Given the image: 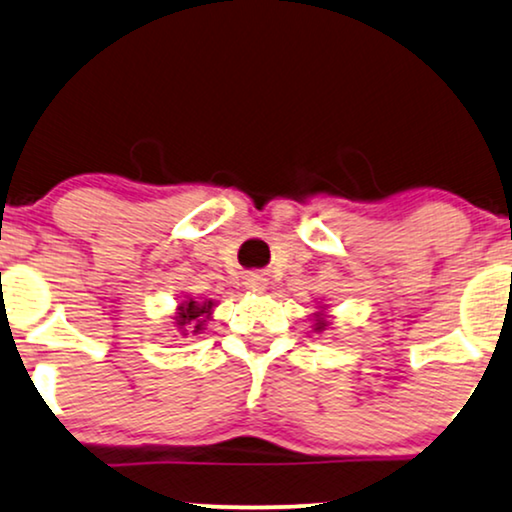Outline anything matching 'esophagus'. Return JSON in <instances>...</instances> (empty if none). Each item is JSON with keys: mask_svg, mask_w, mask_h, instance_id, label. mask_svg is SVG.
Segmentation results:
<instances>
[{"mask_svg": "<svg viewBox=\"0 0 512 512\" xmlns=\"http://www.w3.org/2000/svg\"><path fill=\"white\" fill-rule=\"evenodd\" d=\"M245 288L255 290V293H262V290L267 288V278H264L262 274H250L248 278H245Z\"/></svg>", "mask_w": 512, "mask_h": 512, "instance_id": "obj_1", "label": "esophagus"}]
</instances>
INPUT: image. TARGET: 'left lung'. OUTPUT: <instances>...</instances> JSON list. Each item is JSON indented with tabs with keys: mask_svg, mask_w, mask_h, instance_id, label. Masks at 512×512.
Returning a JSON list of instances; mask_svg holds the SVG:
<instances>
[{
	"mask_svg": "<svg viewBox=\"0 0 512 512\" xmlns=\"http://www.w3.org/2000/svg\"><path fill=\"white\" fill-rule=\"evenodd\" d=\"M323 328H326V321L316 319V331H323Z\"/></svg>",
	"mask_w": 512,
	"mask_h": 512,
	"instance_id": "1",
	"label": "left lung"
}]
</instances>
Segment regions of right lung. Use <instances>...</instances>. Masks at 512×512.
Returning <instances> with one entry per match:
<instances>
[{
	"label": "right lung",
	"instance_id": "right-lung-1",
	"mask_svg": "<svg viewBox=\"0 0 512 512\" xmlns=\"http://www.w3.org/2000/svg\"><path fill=\"white\" fill-rule=\"evenodd\" d=\"M212 300L198 304L196 300H184L177 307V316H174V321H177V331L181 335H189V333H200L205 326V319H210V312H212Z\"/></svg>",
	"mask_w": 512,
	"mask_h": 512
}]
</instances>
